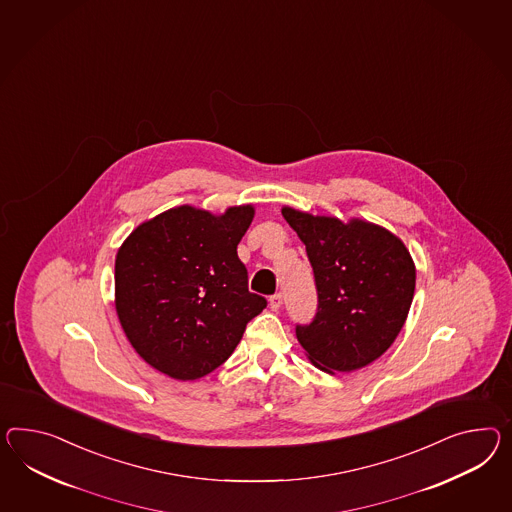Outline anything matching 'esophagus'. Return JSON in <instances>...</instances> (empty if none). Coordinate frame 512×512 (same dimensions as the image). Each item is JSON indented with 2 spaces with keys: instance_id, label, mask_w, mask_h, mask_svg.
I'll return each mask as SVG.
<instances>
[{
  "instance_id": "obj_1",
  "label": "esophagus",
  "mask_w": 512,
  "mask_h": 512,
  "mask_svg": "<svg viewBox=\"0 0 512 512\" xmlns=\"http://www.w3.org/2000/svg\"><path fill=\"white\" fill-rule=\"evenodd\" d=\"M269 306H271V310H273V312H278V310L282 308V295H280V293L273 295V297L269 299Z\"/></svg>"
}]
</instances>
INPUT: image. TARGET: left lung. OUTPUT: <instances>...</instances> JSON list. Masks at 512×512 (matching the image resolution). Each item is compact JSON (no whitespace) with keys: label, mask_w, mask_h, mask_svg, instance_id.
<instances>
[{"label":"left lung","mask_w":512,"mask_h":512,"mask_svg":"<svg viewBox=\"0 0 512 512\" xmlns=\"http://www.w3.org/2000/svg\"><path fill=\"white\" fill-rule=\"evenodd\" d=\"M314 267L319 308L297 327L306 358L328 375L351 373L386 353L407 321L416 265L405 243L380 224L282 206Z\"/></svg>","instance_id":"1"}]
</instances>
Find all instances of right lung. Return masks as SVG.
Masks as SVG:
<instances>
[{
    "mask_svg": "<svg viewBox=\"0 0 512 512\" xmlns=\"http://www.w3.org/2000/svg\"><path fill=\"white\" fill-rule=\"evenodd\" d=\"M256 208L191 204L139 224L115 258V310L135 353L176 380L206 377L234 353L267 302L250 293L237 245Z\"/></svg>",
    "mask_w": 512,
    "mask_h": 512,
    "instance_id": "add662e5",
    "label": "right lung"
}]
</instances>
